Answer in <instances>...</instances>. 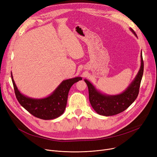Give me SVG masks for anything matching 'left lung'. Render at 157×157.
<instances>
[{
	"mask_svg": "<svg viewBox=\"0 0 157 157\" xmlns=\"http://www.w3.org/2000/svg\"><path fill=\"white\" fill-rule=\"evenodd\" d=\"M130 30L137 37L135 32L130 28ZM144 71V63L141 53V67L137 75L128 86L117 95H108L101 92L90 81H84L88 88L89 101L95 111L102 116L109 117L117 114L127 109L132 104L138 95L140 84Z\"/></svg>",
	"mask_w": 157,
	"mask_h": 157,
	"instance_id": "8db88e82",
	"label": "left lung"
}]
</instances>
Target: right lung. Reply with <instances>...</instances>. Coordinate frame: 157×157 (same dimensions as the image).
Returning <instances> with one entry per match:
<instances>
[{
    "instance_id": "1",
    "label": "right lung",
    "mask_w": 157,
    "mask_h": 157,
    "mask_svg": "<svg viewBox=\"0 0 157 157\" xmlns=\"http://www.w3.org/2000/svg\"><path fill=\"white\" fill-rule=\"evenodd\" d=\"M11 78L16 98L21 105L33 116L46 120L59 118L64 113L71 87L82 79L81 77H76L63 80L49 95L36 98L20 92L15 84L12 72Z\"/></svg>"
}]
</instances>
